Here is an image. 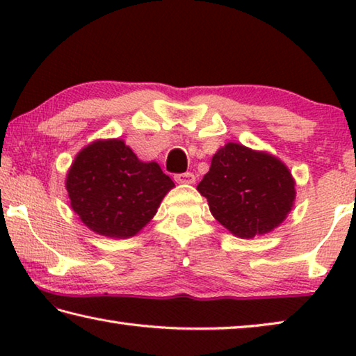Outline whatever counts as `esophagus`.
<instances>
[{
  "label": "esophagus",
  "instance_id": "obj_1",
  "mask_svg": "<svg viewBox=\"0 0 356 356\" xmlns=\"http://www.w3.org/2000/svg\"><path fill=\"white\" fill-rule=\"evenodd\" d=\"M174 180H176L177 184L191 185V184L196 182V177H195V174H193V172H182V174H176V176H174Z\"/></svg>",
  "mask_w": 356,
  "mask_h": 356
}]
</instances>
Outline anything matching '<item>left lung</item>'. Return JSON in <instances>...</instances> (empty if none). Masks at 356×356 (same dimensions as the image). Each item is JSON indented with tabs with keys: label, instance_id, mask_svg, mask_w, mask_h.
Here are the masks:
<instances>
[{
	"label": "left lung",
	"instance_id": "obj_1",
	"mask_svg": "<svg viewBox=\"0 0 356 356\" xmlns=\"http://www.w3.org/2000/svg\"><path fill=\"white\" fill-rule=\"evenodd\" d=\"M215 220L240 238L272 232L295 202V180L282 161L264 150L227 143L212 156L197 185Z\"/></svg>",
	"mask_w": 356,
	"mask_h": 356
}]
</instances>
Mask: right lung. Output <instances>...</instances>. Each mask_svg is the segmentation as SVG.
Instances as JSON below:
<instances>
[{
    "instance_id": "add662e5",
    "label": "right lung",
    "mask_w": 356,
    "mask_h": 356,
    "mask_svg": "<svg viewBox=\"0 0 356 356\" xmlns=\"http://www.w3.org/2000/svg\"><path fill=\"white\" fill-rule=\"evenodd\" d=\"M170 176L141 161L124 140H97L76 154L65 177L70 207L84 226L108 238H130L154 218Z\"/></svg>"
}]
</instances>
